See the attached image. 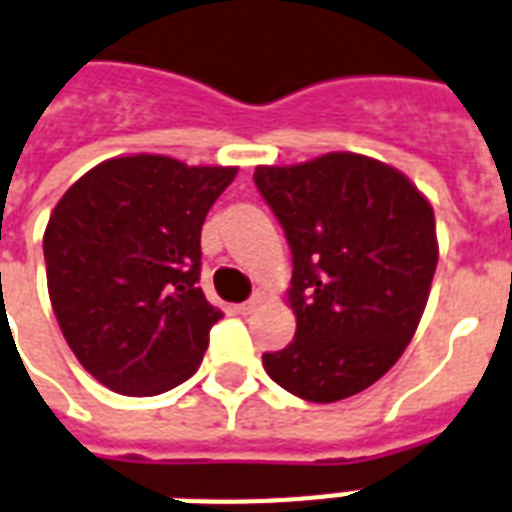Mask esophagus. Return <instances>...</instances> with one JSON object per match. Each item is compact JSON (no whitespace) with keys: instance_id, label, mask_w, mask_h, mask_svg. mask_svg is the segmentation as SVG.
Returning <instances> with one entry per match:
<instances>
[{"instance_id":"34e87169","label":"esophagus","mask_w":512,"mask_h":512,"mask_svg":"<svg viewBox=\"0 0 512 512\" xmlns=\"http://www.w3.org/2000/svg\"><path fill=\"white\" fill-rule=\"evenodd\" d=\"M260 300H263V298H260V295H252V298H249V300L239 303V306H236V311H239V314H249V311H255Z\"/></svg>"}]
</instances>
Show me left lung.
Here are the masks:
<instances>
[{
    "mask_svg": "<svg viewBox=\"0 0 512 512\" xmlns=\"http://www.w3.org/2000/svg\"><path fill=\"white\" fill-rule=\"evenodd\" d=\"M292 252L295 341L265 373L308 403L376 384L411 343L438 268L435 214L405 174L357 152L257 166Z\"/></svg>",
    "mask_w": 512,
    "mask_h": 512,
    "instance_id": "left-lung-1",
    "label": "left lung"
}]
</instances>
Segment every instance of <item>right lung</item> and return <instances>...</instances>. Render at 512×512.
Returning <instances> with one entry per match:
<instances>
[{
  "label": "right lung",
  "instance_id": "add662e5",
  "mask_svg": "<svg viewBox=\"0 0 512 512\" xmlns=\"http://www.w3.org/2000/svg\"><path fill=\"white\" fill-rule=\"evenodd\" d=\"M233 166L166 155L99 163L45 228L48 292L69 349L117 395L152 397L193 376L222 317L198 287L201 228Z\"/></svg>",
  "mask_w": 512,
  "mask_h": 512
}]
</instances>
